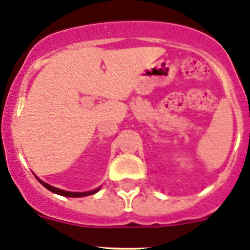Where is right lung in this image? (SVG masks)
Masks as SVG:
<instances>
[{"instance_id":"add662e5","label":"right lung","mask_w":250,"mask_h":250,"mask_svg":"<svg viewBox=\"0 0 250 250\" xmlns=\"http://www.w3.org/2000/svg\"><path fill=\"white\" fill-rule=\"evenodd\" d=\"M37 180L40 181V183L42 184V185L44 186V188H47V190L52 191V192L57 193V195H60V196H65V197H85V196H90V195H94V193H97L98 191L100 190V188H95V190H92V191H87V192H71V191H65V190H62V188H54V186H50L48 185V184L44 183V181L40 180L39 178L36 176Z\"/></svg>"}]
</instances>
